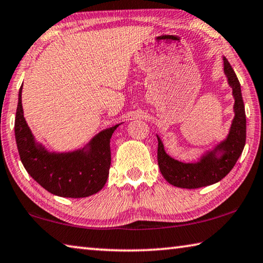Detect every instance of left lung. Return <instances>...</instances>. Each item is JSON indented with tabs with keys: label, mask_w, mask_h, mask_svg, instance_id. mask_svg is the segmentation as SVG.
Segmentation results:
<instances>
[{
	"label": "left lung",
	"mask_w": 263,
	"mask_h": 263,
	"mask_svg": "<svg viewBox=\"0 0 263 263\" xmlns=\"http://www.w3.org/2000/svg\"><path fill=\"white\" fill-rule=\"evenodd\" d=\"M223 66L224 73L228 78V84L232 87V96L234 98V118L228 136L213 149L205 151L196 162L183 163L166 154L163 142L157 135L159 170L166 181L173 186L195 190L220 181L236 165L245 146L246 114L240 83L231 64L224 57Z\"/></svg>",
	"instance_id": "1"
}]
</instances>
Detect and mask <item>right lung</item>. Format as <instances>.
Instances as JSON below:
<instances>
[{
	"label": "right lung",
	"mask_w": 263,
	"mask_h": 263,
	"mask_svg": "<svg viewBox=\"0 0 263 263\" xmlns=\"http://www.w3.org/2000/svg\"><path fill=\"white\" fill-rule=\"evenodd\" d=\"M22 89L18 93L15 136L20 157L27 173L52 194L80 199L105 186L110 166V137L120 124L99 132L83 148L55 153L36 142L23 112Z\"/></svg>",
	"instance_id": "right-lung-1"
}]
</instances>
